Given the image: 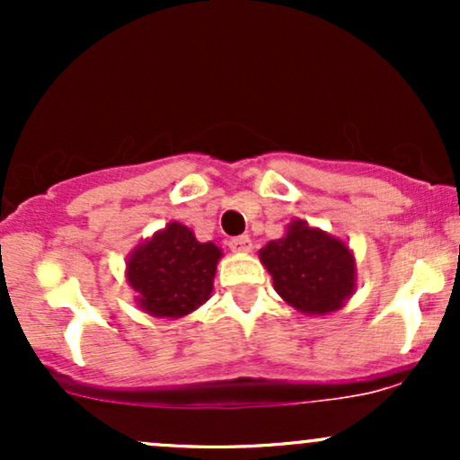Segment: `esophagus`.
Instances as JSON below:
<instances>
[{
  "label": "esophagus",
  "instance_id": "1",
  "mask_svg": "<svg viewBox=\"0 0 460 460\" xmlns=\"http://www.w3.org/2000/svg\"><path fill=\"white\" fill-rule=\"evenodd\" d=\"M229 248L234 252H248L252 248V242L248 235H237V237H231L229 240Z\"/></svg>",
  "mask_w": 460,
  "mask_h": 460
}]
</instances>
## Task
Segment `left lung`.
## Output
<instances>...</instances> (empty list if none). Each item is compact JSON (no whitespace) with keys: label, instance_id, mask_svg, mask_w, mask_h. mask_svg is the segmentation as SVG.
Instances as JSON below:
<instances>
[{"label":"left lung","instance_id":"left-lung-1","mask_svg":"<svg viewBox=\"0 0 460 460\" xmlns=\"http://www.w3.org/2000/svg\"><path fill=\"white\" fill-rule=\"evenodd\" d=\"M274 289L303 314H331L355 289V261L344 242L303 220H294L281 240L260 251Z\"/></svg>","mask_w":460,"mask_h":460}]
</instances>
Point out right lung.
Wrapping results in <instances>:
<instances>
[{"label":"right lung","instance_id":"right-lung-1","mask_svg":"<svg viewBox=\"0 0 460 460\" xmlns=\"http://www.w3.org/2000/svg\"><path fill=\"white\" fill-rule=\"evenodd\" d=\"M220 255L212 242L203 244L188 226L171 223L131 252L128 281L146 314L181 318L209 298Z\"/></svg>","mask_w":460,"mask_h":460}]
</instances>
